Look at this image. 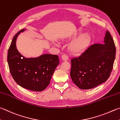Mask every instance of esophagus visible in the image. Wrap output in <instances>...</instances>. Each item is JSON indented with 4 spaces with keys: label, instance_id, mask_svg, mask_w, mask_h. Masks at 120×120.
Segmentation results:
<instances>
[{
    "label": "esophagus",
    "instance_id": "obj_1",
    "mask_svg": "<svg viewBox=\"0 0 120 120\" xmlns=\"http://www.w3.org/2000/svg\"><path fill=\"white\" fill-rule=\"evenodd\" d=\"M61 58L63 61H67L69 60V57L68 56L67 54H62V56H61Z\"/></svg>",
    "mask_w": 120,
    "mask_h": 120
}]
</instances>
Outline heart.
<instances>
[{
  "label": "heart",
  "mask_w": 120,
  "mask_h": 120,
  "mask_svg": "<svg viewBox=\"0 0 120 120\" xmlns=\"http://www.w3.org/2000/svg\"><path fill=\"white\" fill-rule=\"evenodd\" d=\"M90 40V37L88 34L80 36L72 43L70 45L71 50L74 53H80L88 46Z\"/></svg>",
  "instance_id": "b5f03b06"
}]
</instances>
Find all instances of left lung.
I'll use <instances>...</instances> for the list:
<instances>
[{"label": "left lung", "mask_w": 120, "mask_h": 120, "mask_svg": "<svg viewBox=\"0 0 120 120\" xmlns=\"http://www.w3.org/2000/svg\"><path fill=\"white\" fill-rule=\"evenodd\" d=\"M104 42L90 45L79 56L71 60V78L80 89H92L109 78L116 54L115 43L109 31L106 32Z\"/></svg>", "instance_id": "8db88e82"}]
</instances>
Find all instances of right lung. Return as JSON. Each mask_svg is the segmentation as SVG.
Wrapping results in <instances>:
<instances>
[{
    "label": "right lung",
    "mask_w": 120,
    "mask_h": 120,
    "mask_svg": "<svg viewBox=\"0 0 120 120\" xmlns=\"http://www.w3.org/2000/svg\"><path fill=\"white\" fill-rule=\"evenodd\" d=\"M23 29L13 37L8 49L7 61L13 79L20 86L39 92L49 84L54 70L59 64L57 55L45 54L37 58H26L19 52L16 45L17 37Z\"/></svg>",
    "instance_id": "obj_1"
}]
</instances>
